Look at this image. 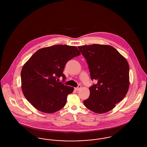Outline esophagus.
<instances>
[{
    "label": "esophagus",
    "instance_id": "obj_1",
    "mask_svg": "<svg viewBox=\"0 0 147 147\" xmlns=\"http://www.w3.org/2000/svg\"><path fill=\"white\" fill-rule=\"evenodd\" d=\"M81 88H82V86H81L80 85H79L77 88H74V89H75L76 91H78V90H79L81 89Z\"/></svg>",
    "mask_w": 147,
    "mask_h": 147
}]
</instances>
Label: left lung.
<instances>
[{"label": "left lung", "instance_id": "1", "mask_svg": "<svg viewBox=\"0 0 147 147\" xmlns=\"http://www.w3.org/2000/svg\"><path fill=\"white\" fill-rule=\"evenodd\" d=\"M86 59L92 80L90 96L85 106L92 112L104 113L122 100L129 86V64L118 51L110 45L93 44L79 46Z\"/></svg>", "mask_w": 147, "mask_h": 147}]
</instances>
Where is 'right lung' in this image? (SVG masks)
<instances>
[{
	"mask_svg": "<svg viewBox=\"0 0 147 147\" xmlns=\"http://www.w3.org/2000/svg\"><path fill=\"white\" fill-rule=\"evenodd\" d=\"M76 46L57 45L37 51L24 64L21 72V89L28 102L41 112L53 113L66 104L74 88L58 82L67 62L79 56Z\"/></svg>",
	"mask_w": 147,
	"mask_h": 147,
	"instance_id": "1",
	"label": "right lung"
}]
</instances>
